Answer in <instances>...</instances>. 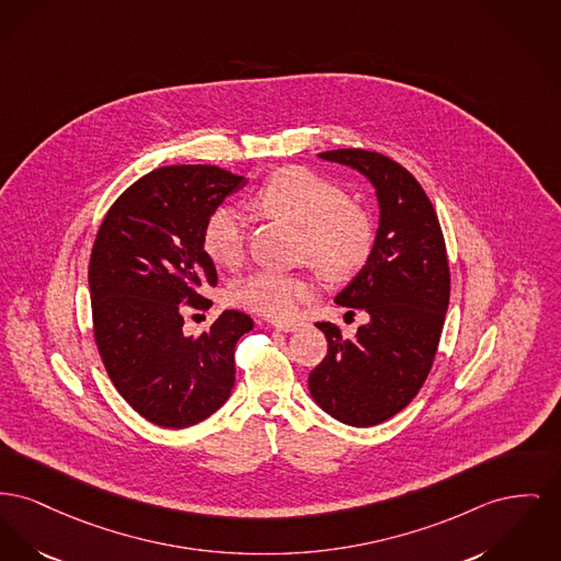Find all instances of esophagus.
Masks as SVG:
<instances>
[{
  "instance_id": "1",
  "label": "esophagus",
  "mask_w": 561,
  "mask_h": 561,
  "mask_svg": "<svg viewBox=\"0 0 561 561\" xmlns=\"http://www.w3.org/2000/svg\"><path fill=\"white\" fill-rule=\"evenodd\" d=\"M273 327L277 330H282V332H295V330L300 329L302 324H300V322H275Z\"/></svg>"
}]
</instances>
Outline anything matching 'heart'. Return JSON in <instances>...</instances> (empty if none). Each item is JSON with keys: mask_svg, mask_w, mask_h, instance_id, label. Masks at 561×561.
Wrapping results in <instances>:
<instances>
[{"mask_svg": "<svg viewBox=\"0 0 561 561\" xmlns=\"http://www.w3.org/2000/svg\"><path fill=\"white\" fill-rule=\"evenodd\" d=\"M250 205L268 218L298 229V259L309 261L330 279L354 277L375 250V222L363 205L329 178L286 167L252 195ZM203 250L222 268H237L245 256L243 216L232 207H218L203 227ZM316 295L307 273L256 271L231 284L229 300L271 320H290L298 305Z\"/></svg>", "mask_w": 561, "mask_h": 561, "instance_id": "obj_1", "label": "heart"}]
</instances>
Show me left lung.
I'll return each instance as SVG.
<instances>
[{"label": "left lung", "mask_w": 561, "mask_h": 561, "mask_svg": "<svg viewBox=\"0 0 561 561\" xmlns=\"http://www.w3.org/2000/svg\"><path fill=\"white\" fill-rule=\"evenodd\" d=\"M327 161L354 167L377 188L381 222L375 250L334 298L368 313L354 339L318 322L329 354L309 373L313 400L341 424L368 428L402 411L428 379L451 293L445 237L422 184L394 159L363 148L329 150Z\"/></svg>", "instance_id": "left-lung-1"}]
</instances>
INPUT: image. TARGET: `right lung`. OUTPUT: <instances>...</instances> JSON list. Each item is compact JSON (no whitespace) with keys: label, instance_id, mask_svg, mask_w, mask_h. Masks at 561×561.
I'll use <instances>...</instances> for the list:
<instances>
[{"label":"right lung","instance_id":"obj_1","mask_svg":"<svg viewBox=\"0 0 561 561\" xmlns=\"http://www.w3.org/2000/svg\"><path fill=\"white\" fill-rule=\"evenodd\" d=\"M245 184L214 165L159 167L112 203L93 243V334L114 388L161 428H188L218 411L234 386V345L254 320L227 309L186 336L184 309L211 307L218 284L203 250L214 209Z\"/></svg>","mask_w":561,"mask_h":561}]
</instances>
